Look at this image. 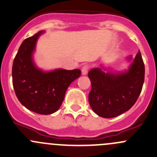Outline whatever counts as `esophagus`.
Returning a JSON list of instances; mask_svg holds the SVG:
<instances>
[{"mask_svg": "<svg viewBox=\"0 0 157 157\" xmlns=\"http://www.w3.org/2000/svg\"><path fill=\"white\" fill-rule=\"evenodd\" d=\"M90 68V67H89L88 65H84L83 66V67H82V74L83 75H86L88 73V70Z\"/></svg>", "mask_w": 157, "mask_h": 157, "instance_id": "obj_1", "label": "esophagus"}]
</instances>
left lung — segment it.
Here are the masks:
<instances>
[{
	"instance_id": "left-lung-1",
	"label": "left lung",
	"mask_w": 157,
	"mask_h": 157,
	"mask_svg": "<svg viewBox=\"0 0 157 157\" xmlns=\"http://www.w3.org/2000/svg\"><path fill=\"white\" fill-rule=\"evenodd\" d=\"M132 57L128 60L131 61ZM145 68L139 51L128 71L105 73L96 67L90 70L91 81L89 103L93 112L102 118H114L129 110L138 99L144 82Z\"/></svg>"
}]
</instances>
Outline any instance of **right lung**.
<instances>
[{
	"label": "right lung",
	"mask_w": 157,
	"mask_h": 157,
	"mask_svg": "<svg viewBox=\"0 0 157 157\" xmlns=\"http://www.w3.org/2000/svg\"><path fill=\"white\" fill-rule=\"evenodd\" d=\"M43 31L22 42L12 67L13 86L20 103L42 115L56 112L62 104L67 89L81 74L79 69H56L45 72L35 64L33 54Z\"/></svg>",
	"instance_id": "1"
}]
</instances>
